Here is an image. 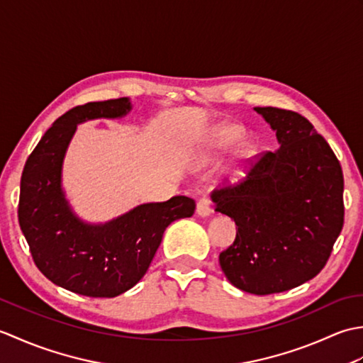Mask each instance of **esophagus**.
<instances>
[{"label":"esophagus","instance_id":"obj_1","mask_svg":"<svg viewBox=\"0 0 363 363\" xmlns=\"http://www.w3.org/2000/svg\"><path fill=\"white\" fill-rule=\"evenodd\" d=\"M212 212V207H211V199L209 198H201L196 204V213L199 217H207V215H211Z\"/></svg>","mask_w":363,"mask_h":363}]
</instances>
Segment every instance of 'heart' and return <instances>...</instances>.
<instances>
[{
	"label": "heart",
	"mask_w": 363,
	"mask_h": 363,
	"mask_svg": "<svg viewBox=\"0 0 363 363\" xmlns=\"http://www.w3.org/2000/svg\"><path fill=\"white\" fill-rule=\"evenodd\" d=\"M242 137V130L235 126H226L217 130V134L213 135V145L217 148H226V146L234 145L238 142V138Z\"/></svg>",
	"instance_id": "b5f03b06"
}]
</instances>
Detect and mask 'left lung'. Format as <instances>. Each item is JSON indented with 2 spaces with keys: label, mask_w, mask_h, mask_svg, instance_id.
<instances>
[{
  "label": "left lung",
  "mask_w": 363,
  "mask_h": 363,
  "mask_svg": "<svg viewBox=\"0 0 363 363\" xmlns=\"http://www.w3.org/2000/svg\"><path fill=\"white\" fill-rule=\"evenodd\" d=\"M254 111L276 130L279 148L251 159L243 182L215 191V211L238 226L234 243L220 252L223 273L234 287L264 296L295 289L325 268L343 228V172L303 115Z\"/></svg>",
  "instance_id": "obj_1"
}]
</instances>
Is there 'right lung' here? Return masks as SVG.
Wrapping results in <instances>:
<instances>
[{
  "mask_svg": "<svg viewBox=\"0 0 363 363\" xmlns=\"http://www.w3.org/2000/svg\"><path fill=\"white\" fill-rule=\"evenodd\" d=\"M128 98L76 106L59 117L23 168L18 223L37 268L59 287L90 298H115L145 276L169 223L195 213V199L173 196L135 207L101 226L84 225L60 189V167L78 123L115 118Z\"/></svg>",
  "mask_w": 363,
  "mask_h": 363,
  "instance_id": "add662e5",
  "label": "right lung"
}]
</instances>
